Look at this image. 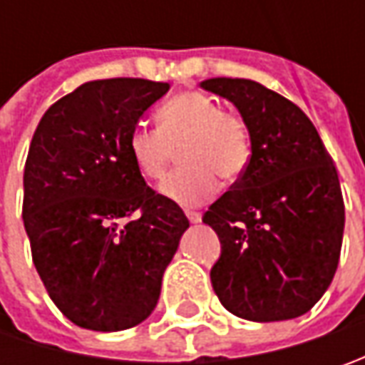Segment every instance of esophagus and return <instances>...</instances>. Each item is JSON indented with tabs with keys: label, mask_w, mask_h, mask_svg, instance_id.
<instances>
[{
	"label": "esophagus",
	"mask_w": 365,
	"mask_h": 365,
	"mask_svg": "<svg viewBox=\"0 0 365 365\" xmlns=\"http://www.w3.org/2000/svg\"><path fill=\"white\" fill-rule=\"evenodd\" d=\"M187 217L190 223H201V213H197V211H187Z\"/></svg>",
	"instance_id": "obj_1"
}]
</instances>
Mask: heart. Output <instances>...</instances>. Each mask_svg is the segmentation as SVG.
<instances>
[{"label":"heart","mask_w":365,"mask_h":365,"mask_svg":"<svg viewBox=\"0 0 365 365\" xmlns=\"http://www.w3.org/2000/svg\"><path fill=\"white\" fill-rule=\"evenodd\" d=\"M158 130L133 125L125 150L138 175L146 180H160L173 150L178 148L182 168L162 182V195L180 205L192 207L211 199L219 189V177L233 180L244 173L252 156V142L245 121L221 111L203 93L185 91L168 99L156 113Z\"/></svg>","instance_id":"b5f03b06"}]
</instances>
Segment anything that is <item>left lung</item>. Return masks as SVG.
<instances>
[{"mask_svg":"<svg viewBox=\"0 0 365 365\" xmlns=\"http://www.w3.org/2000/svg\"><path fill=\"white\" fill-rule=\"evenodd\" d=\"M247 125L252 156L203 215L221 242L211 284L247 321L304 315L335 276L344 242L339 176L311 120L287 97L250 78H207Z\"/></svg>","mask_w":365,"mask_h":365,"instance_id":"8db88e82","label":"left lung"}]
</instances>
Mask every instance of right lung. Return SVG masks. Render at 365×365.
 <instances>
[{
  "instance_id": "add662e5",
  "label": "right lung",
  "mask_w": 365,
  "mask_h": 365,
  "mask_svg": "<svg viewBox=\"0 0 365 365\" xmlns=\"http://www.w3.org/2000/svg\"><path fill=\"white\" fill-rule=\"evenodd\" d=\"M170 89L148 78L89 81L36 128L21 217L50 299L83 329L123 331L154 311L189 219L150 189L125 150Z\"/></svg>"
}]
</instances>
